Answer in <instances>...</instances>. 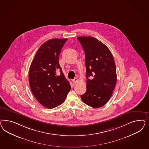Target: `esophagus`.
Returning a JSON list of instances; mask_svg holds the SVG:
<instances>
[{
    "label": "esophagus",
    "mask_w": 149,
    "mask_h": 149,
    "mask_svg": "<svg viewBox=\"0 0 149 149\" xmlns=\"http://www.w3.org/2000/svg\"><path fill=\"white\" fill-rule=\"evenodd\" d=\"M77 81H78V79L77 78H75L72 80V82H73V84H75V83H77Z\"/></svg>",
    "instance_id": "obj_1"
}]
</instances>
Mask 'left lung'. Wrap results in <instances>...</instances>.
I'll use <instances>...</instances> for the list:
<instances>
[{
    "label": "left lung",
    "mask_w": 149,
    "mask_h": 149,
    "mask_svg": "<svg viewBox=\"0 0 149 149\" xmlns=\"http://www.w3.org/2000/svg\"><path fill=\"white\" fill-rule=\"evenodd\" d=\"M85 54L87 90L82 100L93 108L106 104L116 84V69L108 47L92 36H79ZM91 78H90L89 77Z\"/></svg>",
    "instance_id": "obj_1"
}]
</instances>
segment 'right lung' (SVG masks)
<instances>
[{
	"instance_id": "right-lung-1",
	"label": "right lung",
	"mask_w": 149,
	"mask_h": 149,
	"mask_svg": "<svg viewBox=\"0 0 149 149\" xmlns=\"http://www.w3.org/2000/svg\"><path fill=\"white\" fill-rule=\"evenodd\" d=\"M67 39H50L42 44L31 64L29 82L32 93L42 106L54 108L65 101L71 87L59 63Z\"/></svg>"
}]
</instances>
